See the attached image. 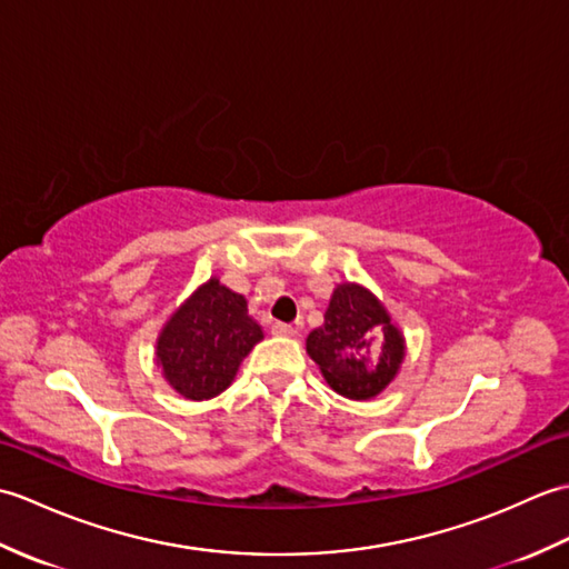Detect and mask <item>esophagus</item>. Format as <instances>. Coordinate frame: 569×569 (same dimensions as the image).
Masks as SVG:
<instances>
[{
  "label": "esophagus",
  "instance_id": "34e87169",
  "mask_svg": "<svg viewBox=\"0 0 569 569\" xmlns=\"http://www.w3.org/2000/svg\"><path fill=\"white\" fill-rule=\"evenodd\" d=\"M271 332H273L276 337H293V335H296V328H293V325H288V322H273V325H271Z\"/></svg>",
  "mask_w": 569,
  "mask_h": 569
}]
</instances>
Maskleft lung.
Instances as JSON below:
<instances>
[{
  "instance_id": "obj_1",
  "label": "left lung",
  "mask_w": 569,
  "mask_h": 569,
  "mask_svg": "<svg viewBox=\"0 0 569 569\" xmlns=\"http://www.w3.org/2000/svg\"><path fill=\"white\" fill-rule=\"evenodd\" d=\"M306 349L330 389L367 401L393 381L406 357V340L377 296L359 283H340L322 328L308 335Z\"/></svg>"
}]
</instances>
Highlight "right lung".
Masks as SVG:
<instances>
[{"label":"right lung","mask_w":569,"mask_h":569,"mask_svg":"<svg viewBox=\"0 0 569 569\" xmlns=\"http://www.w3.org/2000/svg\"><path fill=\"white\" fill-rule=\"evenodd\" d=\"M263 340L247 298L210 278L180 306L156 340V365L188 401H208L234 381L253 345Z\"/></svg>","instance_id":"right-lung-1"}]
</instances>
